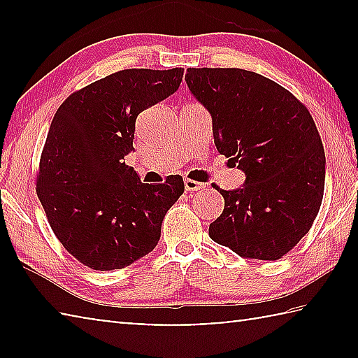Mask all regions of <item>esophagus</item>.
<instances>
[{
	"instance_id": "1",
	"label": "esophagus",
	"mask_w": 358,
	"mask_h": 358,
	"mask_svg": "<svg viewBox=\"0 0 358 358\" xmlns=\"http://www.w3.org/2000/svg\"><path fill=\"white\" fill-rule=\"evenodd\" d=\"M203 187H205V185L201 183V181L189 180V178L185 180V189L186 191H201V189H203Z\"/></svg>"
}]
</instances>
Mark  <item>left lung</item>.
Returning a JSON list of instances; mask_svg holds the SVG:
<instances>
[{
  "instance_id": "1",
  "label": "left lung",
  "mask_w": 358,
  "mask_h": 358,
  "mask_svg": "<svg viewBox=\"0 0 358 358\" xmlns=\"http://www.w3.org/2000/svg\"><path fill=\"white\" fill-rule=\"evenodd\" d=\"M187 88L213 120L217 151L246 175L220 189L210 238L241 257L278 260L311 229L325 185V153L311 113L281 85L237 68H189Z\"/></svg>"
}]
</instances>
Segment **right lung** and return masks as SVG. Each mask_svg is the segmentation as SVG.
I'll use <instances>...</instances> for the list:
<instances>
[{
    "label": "right lung",
    "instance_id": "1",
    "mask_svg": "<svg viewBox=\"0 0 358 358\" xmlns=\"http://www.w3.org/2000/svg\"><path fill=\"white\" fill-rule=\"evenodd\" d=\"M181 78V68L118 71L72 93L52 120L36 192L53 234L90 268H124L153 251L185 191L180 175L145 185L124 164L138 113L177 92Z\"/></svg>",
    "mask_w": 358,
    "mask_h": 358
}]
</instances>
